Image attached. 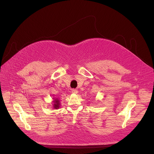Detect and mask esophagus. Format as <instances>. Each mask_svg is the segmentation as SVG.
<instances>
[{"instance_id": "34e87169", "label": "esophagus", "mask_w": 154, "mask_h": 154, "mask_svg": "<svg viewBox=\"0 0 154 154\" xmlns=\"http://www.w3.org/2000/svg\"><path fill=\"white\" fill-rule=\"evenodd\" d=\"M72 92L73 94H77L78 93V91H77V90H76V89H72Z\"/></svg>"}]
</instances>
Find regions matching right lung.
I'll use <instances>...</instances> for the list:
<instances>
[{"instance_id":"1","label":"right lung","mask_w":154,"mask_h":154,"mask_svg":"<svg viewBox=\"0 0 154 154\" xmlns=\"http://www.w3.org/2000/svg\"><path fill=\"white\" fill-rule=\"evenodd\" d=\"M54 109H59V107H60V101H59V99H55V100H54Z\"/></svg>"}]
</instances>
